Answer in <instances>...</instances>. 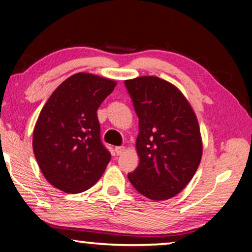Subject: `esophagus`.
<instances>
[{
  "mask_svg": "<svg viewBox=\"0 0 252 252\" xmlns=\"http://www.w3.org/2000/svg\"><path fill=\"white\" fill-rule=\"evenodd\" d=\"M123 152H125V146H116L115 147L116 155H121Z\"/></svg>",
  "mask_w": 252,
  "mask_h": 252,
  "instance_id": "1",
  "label": "esophagus"
}]
</instances>
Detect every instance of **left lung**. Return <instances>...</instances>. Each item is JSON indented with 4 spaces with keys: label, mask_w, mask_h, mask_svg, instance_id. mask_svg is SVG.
<instances>
[{
    "label": "left lung",
    "mask_w": 252,
    "mask_h": 252,
    "mask_svg": "<svg viewBox=\"0 0 252 252\" xmlns=\"http://www.w3.org/2000/svg\"><path fill=\"white\" fill-rule=\"evenodd\" d=\"M139 119V164L127 178L141 195L162 201L185 189L200 165L195 113L175 86L157 76L125 81Z\"/></svg>",
    "instance_id": "obj_1"
}]
</instances>
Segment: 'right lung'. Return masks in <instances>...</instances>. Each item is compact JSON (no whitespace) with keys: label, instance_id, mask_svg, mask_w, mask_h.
I'll use <instances>...</instances> for the list:
<instances>
[{"label":"right lung","instance_id":"add662e5","mask_svg":"<svg viewBox=\"0 0 252 252\" xmlns=\"http://www.w3.org/2000/svg\"><path fill=\"white\" fill-rule=\"evenodd\" d=\"M116 82L89 73L74 74L52 92L38 116L33 151L45 179L65 193L94 185L111 160L102 144L97 109Z\"/></svg>","mask_w":252,"mask_h":252}]
</instances>
